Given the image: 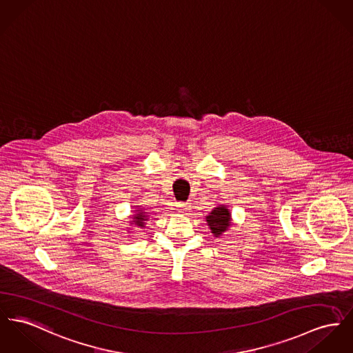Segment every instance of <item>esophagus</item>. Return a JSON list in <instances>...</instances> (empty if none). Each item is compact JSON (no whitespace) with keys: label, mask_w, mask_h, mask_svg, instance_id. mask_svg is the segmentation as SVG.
Returning <instances> with one entry per match:
<instances>
[{"label":"esophagus","mask_w":353,"mask_h":353,"mask_svg":"<svg viewBox=\"0 0 353 353\" xmlns=\"http://www.w3.org/2000/svg\"><path fill=\"white\" fill-rule=\"evenodd\" d=\"M176 208L182 212H186L188 210V203H183V202H178V203H176Z\"/></svg>","instance_id":"obj_1"}]
</instances>
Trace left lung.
<instances>
[{
    "label": "left lung",
    "instance_id": "obj_1",
    "mask_svg": "<svg viewBox=\"0 0 353 353\" xmlns=\"http://www.w3.org/2000/svg\"><path fill=\"white\" fill-rule=\"evenodd\" d=\"M206 222L212 235L219 238L225 234L232 226V212L225 205H219L214 208L209 215H206Z\"/></svg>",
    "mask_w": 353,
    "mask_h": 353
}]
</instances>
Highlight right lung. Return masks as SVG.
<instances>
[{
  "label": "right lung",
  "instance_id": "obj_1",
  "mask_svg": "<svg viewBox=\"0 0 353 353\" xmlns=\"http://www.w3.org/2000/svg\"><path fill=\"white\" fill-rule=\"evenodd\" d=\"M135 210H132V215H130V226H135V228H145V222L148 221V212H144V209H141V206H134ZM132 232L135 230H131L128 229L127 233L132 234Z\"/></svg>",
  "mask_w": 353,
  "mask_h": 353
}]
</instances>
